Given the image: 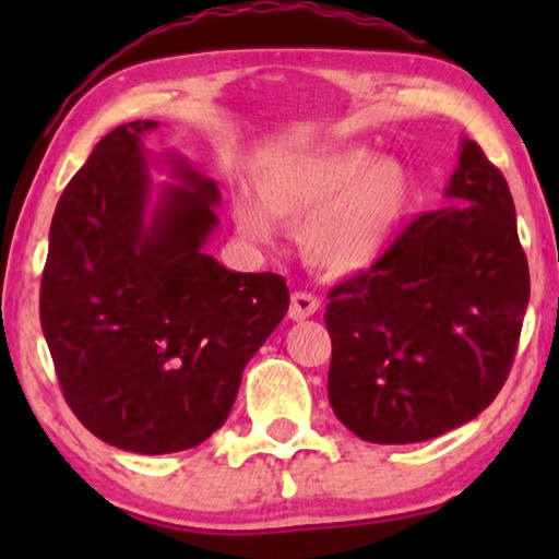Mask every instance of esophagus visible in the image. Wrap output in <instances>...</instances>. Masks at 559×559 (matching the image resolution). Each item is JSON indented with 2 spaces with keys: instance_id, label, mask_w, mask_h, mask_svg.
<instances>
[{
  "instance_id": "obj_1",
  "label": "esophagus",
  "mask_w": 559,
  "mask_h": 559,
  "mask_svg": "<svg viewBox=\"0 0 559 559\" xmlns=\"http://www.w3.org/2000/svg\"><path fill=\"white\" fill-rule=\"evenodd\" d=\"M318 308H320V300L310 293H293V297H289V318L293 320L316 316Z\"/></svg>"
}]
</instances>
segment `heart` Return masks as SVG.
Segmentation results:
<instances>
[{
	"label": "heart",
	"mask_w": 559,
	"mask_h": 559,
	"mask_svg": "<svg viewBox=\"0 0 559 559\" xmlns=\"http://www.w3.org/2000/svg\"><path fill=\"white\" fill-rule=\"evenodd\" d=\"M249 193L231 198V216L243 239H272L274 221L300 226L305 257L320 270L348 274L381 257L409 209L412 180L396 159L366 150L282 159Z\"/></svg>",
	"instance_id": "b5f03b06"
}]
</instances>
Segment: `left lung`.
<instances>
[{
    "label": "left lung",
    "mask_w": 559,
    "mask_h": 559,
    "mask_svg": "<svg viewBox=\"0 0 559 559\" xmlns=\"http://www.w3.org/2000/svg\"><path fill=\"white\" fill-rule=\"evenodd\" d=\"M450 209L417 216L333 287L328 400L366 442L432 440L478 417L514 364L530 266L507 178L463 140Z\"/></svg>",
    "instance_id": "obj_1"
}]
</instances>
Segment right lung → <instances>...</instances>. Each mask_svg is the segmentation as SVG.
Here are the masks:
<instances>
[{
  "mask_svg": "<svg viewBox=\"0 0 559 559\" xmlns=\"http://www.w3.org/2000/svg\"><path fill=\"white\" fill-rule=\"evenodd\" d=\"M111 129L60 195L40 285V323L73 415L142 455L201 445L239 394L243 366L285 318L280 274L226 270L203 251L221 193L182 157L159 201L142 136Z\"/></svg>",
  "mask_w": 559,
  "mask_h": 559,
  "instance_id": "add662e5",
  "label": "right lung"
}]
</instances>
